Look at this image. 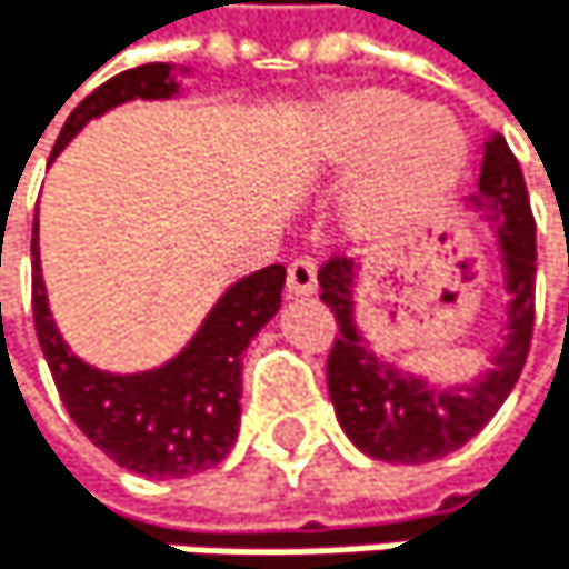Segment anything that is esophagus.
Returning a JSON list of instances; mask_svg holds the SVG:
<instances>
[{"mask_svg": "<svg viewBox=\"0 0 569 569\" xmlns=\"http://www.w3.org/2000/svg\"><path fill=\"white\" fill-rule=\"evenodd\" d=\"M319 288V268L311 258H295L288 264V291L291 295H316Z\"/></svg>", "mask_w": 569, "mask_h": 569, "instance_id": "obj_1", "label": "esophagus"}]
</instances>
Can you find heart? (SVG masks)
Masks as SVG:
<instances>
[{"label":"heart","mask_w":569,"mask_h":569,"mask_svg":"<svg viewBox=\"0 0 569 569\" xmlns=\"http://www.w3.org/2000/svg\"><path fill=\"white\" fill-rule=\"evenodd\" d=\"M311 156L359 172L349 213L366 233H390L438 207L465 169V134L441 108H417L390 88H349L326 101Z\"/></svg>","instance_id":"b5f03b06"}]
</instances>
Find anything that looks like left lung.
Masks as SVG:
<instances>
[{"label": "left lung", "instance_id": "8db88e82", "mask_svg": "<svg viewBox=\"0 0 569 569\" xmlns=\"http://www.w3.org/2000/svg\"><path fill=\"white\" fill-rule=\"evenodd\" d=\"M468 203L492 223L509 295L502 346L471 383L435 387L377 356L356 326L359 268L349 258H332L319 271L322 301L339 326L326 366L329 397L346 438L369 458L420 465L458 451L496 417L522 373L536 311V220L522 169L502 134L486 141L478 192Z\"/></svg>", "mask_w": 569, "mask_h": 569}]
</instances>
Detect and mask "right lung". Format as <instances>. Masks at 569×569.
Listing matches in <instances>:
<instances>
[{
    "label": "right lung",
    "mask_w": 569,
    "mask_h": 569,
    "mask_svg": "<svg viewBox=\"0 0 569 569\" xmlns=\"http://www.w3.org/2000/svg\"><path fill=\"white\" fill-rule=\"evenodd\" d=\"M172 94H179L172 63H146L111 77L70 111L53 156L91 118L134 98L162 101ZM281 288V264L253 271L223 291L179 356L146 373H104L73 356L57 332L33 220V322L60 400L111 461L149 478H186L227 458L240 428L243 349L278 316Z\"/></svg>",
    "instance_id": "obj_1"
}]
</instances>
